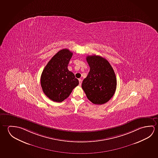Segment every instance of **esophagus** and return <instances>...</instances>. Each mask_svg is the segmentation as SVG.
Wrapping results in <instances>:
<instances>
[{"label": "esophagus", "instance_id": "1", "mask_svg": "<svg viewBox=\"0 0 158 158\" xmlns=\"http://www.w3.org/2000/svg\"><path fill=\"white\" fill-rule=\"evenodd\" d=\"M79 85H81V83H82V80L81 79H79Z\"/></svg>", "mask_w": 158, "mask_h": 158}]
</instances>
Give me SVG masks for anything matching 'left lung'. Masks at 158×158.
Listing matches in <instances>:
<instances>
[{
	"mask_svg": "<svg viewBox=\"0 0 158 158\" xmlns=\"http://www.w3.org/2000/svg\"><path fill=\"white\" fill-rule=\"evenodd\" d=\"M86 60L90 69L83 80L81 87L92 103L105 104L114 96L116 89L114 69L105 58L99 56H88Z\"/></svg>",
	"mask_w": 158,
	"mask_h": 158,
	"instance_id": "8db88e82",
	"label": "left lung"
}]
</instances>
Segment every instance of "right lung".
Here are the masks:
<instances>
[{
	"mask_svg": "<svg viewBox=\"0 0 158 158\" xmlns=\"http://www.w3.org/2000/svg\"><path fill=\"white\" fill-rule=\"evenodd\" d=\"M72 56L73 52L69 49L60 50L52 57L42 73V90L52 101L62 102L79 85V80L68 69Z\"/></svg>",
	"mask_w": 158,
	"mask_h": 158,
	"instance_id": "add662e5",
	"label": "right lung"
}]
</instances>
